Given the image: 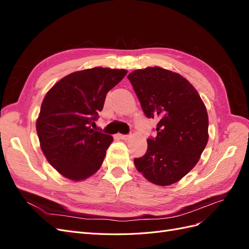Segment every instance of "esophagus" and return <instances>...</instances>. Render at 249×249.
<instances>
[{
    "mask_svg": "<svg viewBox=\"0 0 249 249\" xmlns=\"http://www.w3.org/2000/svg\"><path fill=\"white\" fill-rule=\"evenodd\" d=\"M118 136H119V138H122L123 140H126V139H129V138L131 137V135H130V134H127V135H124V134H119Z\"/></svg>",
    "mask_w": 249,
    "mask_h": 249,
    "instance_id": "esophagus-1",
    "label": "esophagus"
}]
</instances>
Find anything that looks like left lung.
<instances>
[{
    "instance_id": "8db88e82",
    "label": "left lung",
    "mask_w": 249,
    "mask_h": 249,
    "mask_svg": "<svg viewBox=\"0 0 249 249\" xmlns=\"http://www.w3.org/2000/svg\"><path fill=\"white\" fill-rule=\"evenodd\" d=\"M127 79L145 116L159 119L157 136L147 139L146 153L135 158V166L156 185L177 183L196 165L208 143L205 105L189 81L161 67L134 71Z\"/></svg>"
}]
</instances>
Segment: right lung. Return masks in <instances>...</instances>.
I'll return each instance as SVG.
<instances>
[{"mask_svg":"<svg viewBox=\"0 0 249 249\" xmlns=\"http://www.w3.org/2000/svg\"><path fill=\"white\" fill-rule=\"evenodd\" d=\"M126 72L103 67L72 72L44 96L37 135L49 163L65 178L85 179L100 169L113 138L92 127L106 94Z\"/></svg>","mask_w":249,"mask_h":249,"instance_id":"obj_1","label":"right lung"}]
</instances>
